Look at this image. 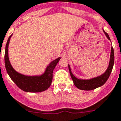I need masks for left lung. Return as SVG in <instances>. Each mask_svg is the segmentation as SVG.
Listing matches in <instances>:
<instances>
[{"instance_id": "left-lung-1", "label": "left lung", "mask_w": 121, "mask_h": 121, "mask_svg": "<svg viewBox=\"0 0 121 121\" xmlns=\"http://www.w3.org/2000/svg\"><path fill=\"white\" fill-rule=\"evenodd\" d=\"M104 33L107 36L108 40H110V39L109 37V35H108L107 33H106L104 30ZM114 63V52L113 48H111V53H110V58L109 65L108 67L107 70L104 73V74L99 76V77L93 78L91 79H87V80H83V79H79L73 75L72 71H71L70 67L69 65V69L70 76L72 77V79L73 80V84L76 87L79 89L81 90H86V91H89V90H93L97 87H99L101 86H103L107 81L108 77H109L110 73L112 72L113 66Z\"/></svg>"}]
</instances>
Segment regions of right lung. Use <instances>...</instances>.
<instances>
[{
    "mask_svg": "<svg viewBox=\"0 0 121 121\" xmlns=\"http://www.w3.org/2000/svg\"><path fill=\"white\" fill-rule=\"evenodd\" d=\"M11 35L9 37L7 40V44L5 46L4 56L5 69L9 77H11V79L13 81L17 87L26 92L38 93L48 89L52 82L53 70L61 58H58L55 60L52 61L49 65V66H48L44 74L40 76H26L22 75L14 70L9 60L8 46Z\"/></svg>",
    "mask_w": 121,
    "mask_h": 121,
    "instance_id": "1",
    "label": "right lung"
}]
</instances>
